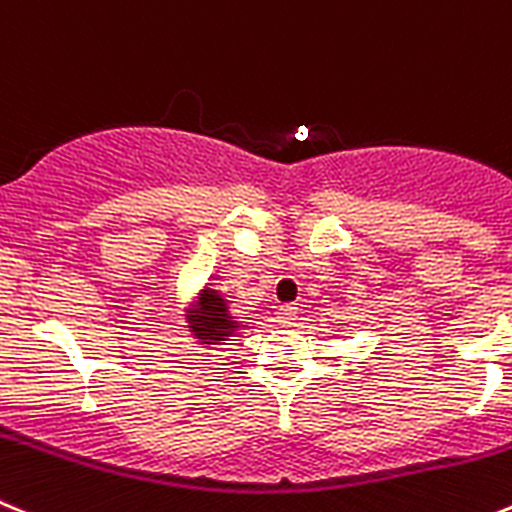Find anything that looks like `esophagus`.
I'll list each match as a JSON object with an SVG mask.
<instances>
[{
    "mask_svg": "<svg viewBox=\"0 0 512 512\" xmlns=\"http://www.w3.org/2000/svg\"><path fill=\"white\" fill-rule=\"evenodd\" d=\"M276 314H279L281 324L289 326V324H294V319H296V306L294 304H281Z\"/></svg>",
    "mask_w": 512,
    "mask_h": 512,
    "instance_id": "esophagus-1",
    "label": "esophagus"
}]
</instances>
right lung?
Here are the masks:
<instances>
[{
    "label": "right lung",
    "mask_w": 512,
    "mask_h": 512,
    "mask_svg": "<svg viewBox=\"0 0 512 512\" xmlns=\"http://www.w3.org/2000/svg\"><path fill=\"white\" fill-rule=\"evenodd\" d=\"M188 329L201 344H226L236 334L238 319L231 316L221 291L203 289L196 309L188 314Z\"/></svg>",
    "instance_id": "right-lung-1"
}]
</instances>
